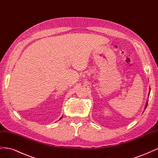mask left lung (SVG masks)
<instances>
[{
    "label": "left lung",
    "mask_w": 158,
    "mask_h": 158,
    "mask_svg": "<svg viewBox=\"0 0 158 158\" xmlns=\"http://www.w3.org/2000/svg\"><path fill=\"white\" fill-rule=\"evenodd\" d=\"M149 95H150V93H149ZM147 106H148V102L146 103V106H145V109L146 108V107H147Z\"/></svg>",
    "instance_id": "left-lung-1"
}]
</instances>
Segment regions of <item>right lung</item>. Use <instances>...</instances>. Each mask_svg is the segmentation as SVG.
<instances>
[{
    "label": "right lung",
    "instance_id": "1",
    "mask_svg": "<svg viewBox=\"0 0 158 158\" xmlns=\"http://www.w3.org/2000/svg\"><path fill=\"white\" fill-rule=\"evenodd\" d=\"M63 118V117H61V118H60V119H61V118Z\"/></svg>",
    "mask_w": 158,
    "mask_h": 158
}]
</instances>
